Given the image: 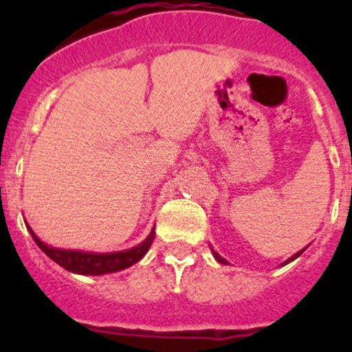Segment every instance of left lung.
Segmentation results:
<instances>
[{"label": "left lung", "mask_w": 352, "mask_h": 352, "mask_svg": "<svg viewBox=\"0 0 352 352\" xmlns=\"http://www.w3.org/2000/svg\"><path fill=\"white\" fill-rule=\"evenodd\" d=\"M305 250H307V247H305V248H301V250L300 252H296V254H294V256H291V257H289V259L287 261H285V263H282L280 264V266H285V264H289V263H291V261H294V259H296V257H300L301 256V254H303V252ZM211 254H213V257H214V259H217V261H219V263L220 264H227V261L226 259H223V257L222 256H219V254H217V252H214L213 250V247H211Z\"/></svg>", "instance_id": "left-lung-1"}]
</instances>
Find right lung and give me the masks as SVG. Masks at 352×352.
Instances as JSON below:
<instances>
[{
  "label": "right lung",
  "mask_w": 352,
  "mask_h": 352,
  "mask_svg": "<svg viewBox=\"0 0 352 352\" xmlns=\"http://www.w3.org/2000/svg\"><path fill=\"white\" fill-rule=\"evenodd\" d=\"M26 227L31 236H33V239H35V243L38 245V248L45 256L51 257L54 263L60 264L61 268H65L67 272L77 273V275H105V273H114L130 268L132 264H135L146 256V252L149 250L155 239V229H151L148 238L142 243H139L138 247L129 248V250L109 252V254H96V252L65 250V248L51 247V245L43 243L28 223Z\"/></svg>",
  "instance_id": "1"
}]
</instances>
